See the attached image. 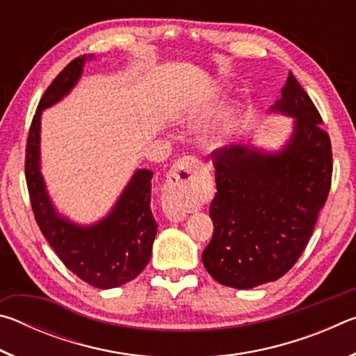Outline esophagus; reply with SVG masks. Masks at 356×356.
Returning a JSON list of instances; mask_svg holds the SVG:
<instances>
[{
	"label": "esophagus",
	"instance_id": "34e87169",
	"mask_svg": "<svg viewBox=\"0 0 356 356\" xmlns=\"http://www.w3.org/2000/svg\"><path fill=\"white\" fill-rule=\"evenodd\" d=\"M207 168L196 156H184L171 168L161 195V207L171 220H184L190 212L186 196L190 188L197 184Z\"/></svg>",
	"mask_w": 356,
	"mask_h": 356
}]
</instances>
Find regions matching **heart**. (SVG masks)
I'll return each mask as SVG.
<instances>
[{"instance_id":"1","label":"heart","mask_w":356,"mask_h":356,"mask_svg":"<svg viewBox=\"0 0 356 356\" xmlns=\"http://www.w3.org/2000/svg\"><path fill=\"white\" fill-rule=\"evenodd\" d=\"M232 129H234V114L231 113L225 119H221L218 122H215L210 125V127H207L206 131H204L202 140L207 146L216 147L227 140Z\"/></svg>"}]
</instances>
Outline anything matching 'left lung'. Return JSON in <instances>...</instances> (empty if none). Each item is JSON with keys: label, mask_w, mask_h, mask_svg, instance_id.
Instances as JSON below:
<instances>
[{"label": "left lung", "mask_w": 356, "mask_h": 356, "mask_svg": "<svg viewBox=\"0 0 356 356\" xmlns=\"http://www.w3.org/2000/svg\"><path fill=\"white\" fill-rule=\"evenodd\" d=\"M270 111L293 119L280 150L246 143L212 152L218 191L202 264L227 287L252 289L286 275L308 245L330 191V136L292 72Z\"/></svg>", "instance_id": "1"}]
</instances>
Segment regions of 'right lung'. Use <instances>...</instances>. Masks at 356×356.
Here are the masks:
<instances>
[{
  "mask_svg": "<svg viewBox=\"0 0 356 356\" xmlns=\"http://www.w3.org/2000/svg\"><path fill=\"white\" fill-rule=\"evenodd\" d=\"M92 58L83 55L65 65L40 99L28 135L25 172L35 221L58 257L88 284L113 289L135 280L150 261L156 236L150 210L154 172L136 170L108 215L84 226L58 212L40 171L42 111L56 105L76 86L84 63Z\"/></svg>",
  "mask_w": 356,
  "mask_h": 356,
  "instance_id": "obj_1",
  "label": "right lung"
}]
</instances>
